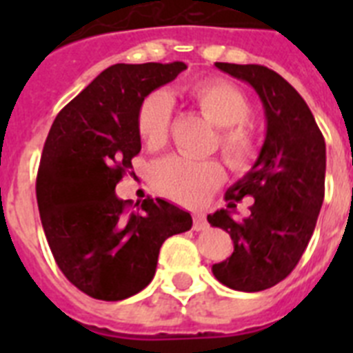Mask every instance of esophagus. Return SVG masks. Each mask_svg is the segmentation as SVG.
Instances as JSON below:
<instances>
[{
    "instance_id": "obj_1",
    "label": "esophagus",
    "mask_w": 353,
    "mask_h": 353,
    "mask_svg": "<svg viewBox=\"0 0 353 353\" xmlns=\"http://www.w3.org/2000/svg\"><path fill=\"white\" fill-rule=\"evenodd\" d=\"M192 219H194V230L196 232H203V230H207L208 228V223L207 219H205V215L203 214H194L192 215Z\"/></svg>"
}]
</instances>
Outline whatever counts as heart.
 Wrapping results in <instances>:
<instances>
[{
    "instance_id": "obj_1",
    "label": "heart",
    "mask_w": 353,
    "mask_h": 353,
    "mask_svg": "<svg viewBox=\"0 0 353 353\" xmlns=\"http://www.w3.org/2000/svg\"><path fill=\"white\" fill-rule=\"evenodd\" d=\"M187 97L196 108L219 127L215 145L228 166L245 171L258 157V141L244 121L251 114V105L235 84L224 79H207L187 90ZM173 102L164 90H155L139 102L136 111V129L150 150L166 145L170 136ZM224 168L219 161H192L171 155L154 166V183L162 196L182 205L203 203L207 196L224 182Z\"/></svg>"
}]
</instances>
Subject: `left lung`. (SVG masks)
<instances>
[{
	"label": "left lung",
	"mask_w": 353,
	"mask_h": 353,
	"mask_svg": "<svg viewBox=\"0 0 353 353\" xmlns=\"http://www.w3.org/2000/svg\"><path fill=\"white\" fill-rule=\"evenodd\" d=\"M260 97L267 134L254 166L233 183L208 223L230 233L232 256L212 267L217 281L239 292H261L283 281L304 254L325 194V139L311 109L277 72L263 65L215 63ZM251 195L252 214L236 221V203Z\"/></svg>",
	"instance_id": "8db88e82"
}]
</instances>
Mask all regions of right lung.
<instances>
[{
    "mask_svg": "<svg viewBox=\"0 0 353 353\" xmlns=\"http://www.w3.org/2000/svg\"><path fill=\"white\" fill-rule=\"evenodd\" d=\"M117 63L61 109L43 145L37 203L52 256L72 285L99 301H123L154 279L162 242L191 230L189 212L146 198L127 214L114 192L141 152L136 111L150 92L185 70Z\"/></svg>",
    "mask_w": 353,
    "mask_h": 353,
    "instance_id": "add662e5",
    "label": "right lung"
}]
</instances>
